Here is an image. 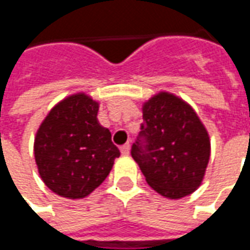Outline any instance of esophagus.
<instances>
[{
	"label": "esophagus",
	"mask_w": 250,
	"mask_h": 250,
	"mask_svg": "<svg viewBox=\"0 0 250 250\" xmlns=\"http://www.w3.org/2000/svg\"><path fill=\"white\" fill-rule=\"evenodd\" d=\"M120 152H122L123 155H128V154H130V145H128V143L123 145V146L120 147Z\"/></svg>",
	"instance_id": "esophagus-1"
}]
</instances>
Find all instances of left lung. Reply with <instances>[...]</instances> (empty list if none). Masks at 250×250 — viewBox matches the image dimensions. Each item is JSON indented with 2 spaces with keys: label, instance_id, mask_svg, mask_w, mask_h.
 I'll list each match as a JSON object with an SVG mask.
<instances>
[{
  "label": "left lung",
  "instance_id": "obj_1",
  "mask_svg": "<svg viewBox=\"0 0 250 250\" xmlns=\"http://www.w3.org/2000/svg\"><path fill=\"white\" fill-rule=\"evenodd\" d=\"M131 155L157 193L182 198L204 179L210 158L209 134L186 102L161 92L143 104V123Z\"/></svg>",
  "mask_w": 250,
  "mask_h": 250
}]
</instances>
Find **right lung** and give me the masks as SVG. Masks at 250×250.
<instances>
[{"label": "right lung", "mask_w": 250, "mask_h": 250, "mask_svg": "<svg viewBox=\"0 0 250 250\" xmlns=\"http://www.w3.org/2000/svg\"><path fill=\"white\" fill-rule=\"evenodd\" d=\"M99 103L85 93L71 95L46 115L35 138L41 179L53 193L84 198L103 184L120 151L98 120Z\"/></svg>", "instance_id": "1"}]
</instances>
